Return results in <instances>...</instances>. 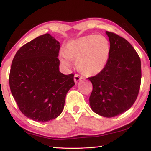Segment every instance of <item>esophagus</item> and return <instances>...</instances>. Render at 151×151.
<instances>
[{"label": "esophagus", "mask_w": 151, "mask_h": 151, "mask_svg": "<svg viewBox=\"0 0 151 151\" xmlns=\"http://www.w3.org/2000/svg\"><path fill=\"white\" fill-rule=\"evenodd\" d=\"M82 78H83V77H82V76H81L79 75H78V74H75V76H74V80H75V82L76 83H77V82H78Z\"/></svg>", "instance_id": "1"}]
</instances>
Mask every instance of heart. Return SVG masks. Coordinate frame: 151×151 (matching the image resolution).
<instances>
[{
  "mask_svg": "<svg viewBox=\"0 0 151 151\" xmlns=\"http://www.w3.org/2000/svg\"><path fill=\"white\" fill-rule=\"evenodd\" d=\"M111 45L109 40L102 35H89L70 40L60 54L63 65L69 68L73 58H76V65L81 72L87 76L101 73L108 63Z\"/></svg>",
  "mask_w": 151,
  "mask_h": 151,
  "instance_id": "heart-1",
  "label": "heart"
}]
</instances>
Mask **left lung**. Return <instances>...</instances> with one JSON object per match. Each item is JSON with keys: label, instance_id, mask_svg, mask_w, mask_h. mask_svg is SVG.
<instances>
[{"label": "left lung", "instance_id": "obj_1", "mask_svg": "<svg viewBox=\"0 0 151 151\" xmlns=\"http://www.w3.org/2000/svg\"><path fill=\"white\" fill-rule=\"evenodd\" d=\"M111 45L108 63L96 75L89 77L93 91L89 98L91 109L111 118L128 111L136 101L141 81L139 55L124 38L106 31Z\"/></svg>", "mask_w": 151, "mask_h": 151}]
</instances>
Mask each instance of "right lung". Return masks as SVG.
<instances>
[{"mask_svg": "<svg viewBox=\"0 0 151 151\" xmlns=\"http://www.w3.org/2000/svg\"><path fill=\"white\" fill-rule=\"evenodd\" d=\"M60 47L47 33L22 46L12 60V94L22 113L35 121L45 122L59 116L66 93L75 85L73 74L59 71Z\"/></svg>", "mask_w": 151, "mask_h": 151, "instance_id": "obj_1", "label": "right lung"}]
</instances>
